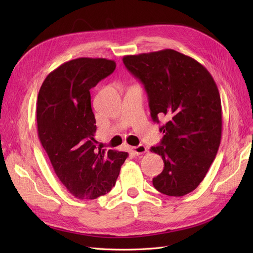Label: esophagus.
<instances>
[{
	"mask_svg": "<svg viewBox=\"0 0 253 253\" xmlns=\"http://www.w3.org/2000/svg\"><path fill=\"white\" fill-rule=\"evenodd\" d=\"M147 151H148L147 148H145L144 145H142V144H139V145H137V147L133 148V152H134V154H136V155H141Z\"/></svg>",
	"mask_w": 253,
	"mask_h": 253,
	"instance_id": "obj_1",
	"label": "esophagus"
}]
</instances>
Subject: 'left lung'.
<instances>
[{"mask_svg":"<svg viewBox=\"0 0 253 253\" xmlns=\"http://www.w3.org/2000/svg\"><path fill=\"white\" fill-rule=\"evenodd\" d=\"M127 71L149 97L153 121L166 117L165 133L151 152L165 163L153 178L160 193L183 196L203 181L221 139V103L216 83L196 60L173 49L125 56Z\"/></svg>","mask_w":253,"mask_h":253,"instance_id":"8db88e82","label":"left lung"}]
</instances>
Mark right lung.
I'll list each match as a JSON object with an SVG mask.
<instances>
[{
    "instance_id": "add662e5",
    "label": "right lung",
    "mask_w": 253,
    "mask_h": 253,
    "mask_svg": "<svg viewBox=\"0 0 253 253\" xmlns=\"http://www.w3.org/2000/svg\"><path fill=\"white\" fill-rule=\"evenodd\" d=\"M116 68L113 60L78 58L48 74L38 95V136L68 192L95 200L116 183L126 152L96 150L89 89Z\"/></svg>"
}]
</instances>
